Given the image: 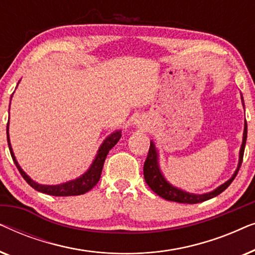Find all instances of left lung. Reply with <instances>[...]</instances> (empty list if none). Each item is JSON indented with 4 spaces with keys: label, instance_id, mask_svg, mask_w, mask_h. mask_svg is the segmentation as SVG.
Returning <instances> with one entry per match:
<instances>
[{
    "label": "left lung",
    "instance_id": "8db88e82",
    "mask_svg": "<svg viewBox=\"0 0 255 255\" xmlns=\"http://www.w3.org/2000/svg\"><path fill=\"white\" fill-rule=\"evenodd\" d=\"M242 101L244 102L243 96H242ZM246 139H247V123L245 122V127H244L243 144H242V147H240V151H239V162H238V167H237L235 174H233L231 179L226 181L225 183H223L222 186L216 188L215 190L210 191V193L201 194V195L187 193V191H184L182 189H179V188L174 187L173 184H170L168 181L165 179V176L162 175L161 170H160V167H159L158 151H156L154 142L151 141L147 158H146L145 163H144V177H145L146 183H147V186L151 188V189L154 191L156 195H159L160 197L165 198V200H167V201L177 202V203L195 204V203H201V202L210 200V198L216 197L217 195L223 193V191H224L226 188H228L230 184L232 183V181L235 180V177L237 176V174H238L239 168H240V166H242V162H243V156H244V151H245Z\"/></svg>",
    "mask_w": 255,
    "mask_h": 255
}]
</instances>
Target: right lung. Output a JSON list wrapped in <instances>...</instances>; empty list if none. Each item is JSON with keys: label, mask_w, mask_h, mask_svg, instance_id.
Returning <instances> with one entry per match:
<instances>
[{"label": "right lung", "mask_w": 255, "mask_h": 255, "mask_svg": "<svg viewBox=\"0 0 255 255\" xmlns=\"http://www.w3.org/2000/svg\"><path fill=\"white\" fill-rule=\"evenodd\" d=\"M8 130H9V122H8V125H6V139H8L10 154H11L13 162H15L16 167L19 170L20 175L23 176V179L25 180L26 182L33 188V189H36L37 191H40V193L52 195V196H75V195H82V194H86L87 191H89L92 188L95 187L96 183L100 181L101 173H102V168H103L104 161H106L108 153H109L110 149L117 144L118 140H120L122 137L121 130L115 131L111 134L108 135V137L104 139L102 145L100 146L95 159H94L93 163L90 165L89 169L87 170L85 174H82L81 176L78 177V179L68 181V182H65V183L55 184V186H47V184H39L34 182V181L31 179L29 175H26V173L20 168V166L18 165V162H17V160L15 158V154H13L12 152Z\"/></svg>", "instance_id": "1"}]
</instances>
